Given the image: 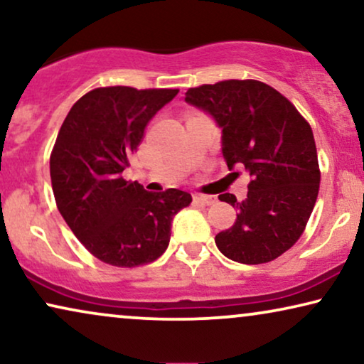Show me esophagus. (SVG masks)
Here are the masks:
<instances>
[{
	"mask_svg": "<svg viewBox=\"0 0 364 364\" xmlns=\"http://www.w3.org/2000/svg\"><path fill=\"white\" fill-rule=\"evenodd\" d=\"M193 202L202 203V205H212V203H215V197H213V196H202V193H196V196H193Z\"/></svg>",
	"mask_w": 364,
	"mask_h": 364,
	"instance_id": "esophagus-1",
	"label": "esophagus"
}]
</instances>
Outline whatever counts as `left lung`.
<instances>
[{
  "label": "left lung",
  "instance_id": "left-lung-1",
  "mask_svg": "<svg viewBox=\"0 0 364 364\" xmlns=\"http://www.w3.org/2000/svg\"><path fill=\"white\" fill-rule=\"evenodd\" d=\"M186 101L222 127L228 171L245 167L252 178L245 200L218 196L238 210L235 223L215 235L218 250L245 265L275 260L305 232L320 191L310 124L283 94L255 79L191 87Z\"/></svg>",
  "mask_w": 364,
  "mask_h": 364
}]
</instances>
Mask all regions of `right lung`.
<instances>
[{
	"instance_id": "add662e5",
	"label": "right lung",
	"mask_w": 364,
	"mask_h": 364,
	"mask_svg": "<svg viewBox=\"0 0 364 364\" xmlns=\"http://www.w3.org/2000/svg\"><path fill=\"white\" fill-rule=\"evenodd\" d=\"M178 89L97 87L71 107L49 157L56 205L89 253L112 267L157 260L171 240L173 215L192 197L178 188L147 192L126 181L147 122Z\"/></svg>"
}]
</instances>
